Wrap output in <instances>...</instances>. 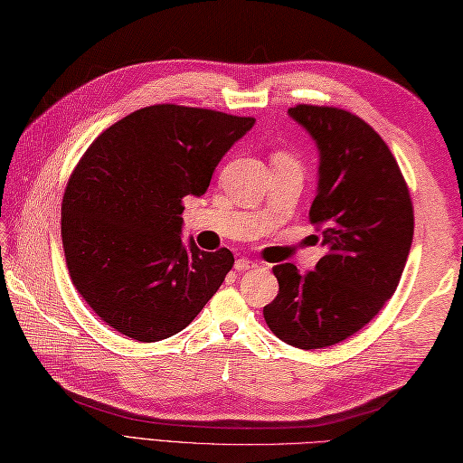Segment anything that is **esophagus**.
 <instances>
[{
  "instance_id": "esophagus-1",
  "label": "esophagus",
  "mask_w": 463,
  "mask_h": 463,
  "mask_svg": "<svg viewBox=\"0 0 463 463\" xmlns=\"http://www.w3.org/2000/svg\"><path fill=\"white\" fill-rule=\"evenodd\" d=\"M259 264L254 260H249V259H237L234 260V270L237 272H244V270H250V269H257Z\"/></svg>"
}]
</instances>
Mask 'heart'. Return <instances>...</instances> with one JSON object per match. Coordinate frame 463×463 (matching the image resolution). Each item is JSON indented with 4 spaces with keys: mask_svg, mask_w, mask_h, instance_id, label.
Segmentation results:
<instances>
[{
    "mask_svg": "<svg viewBox=\"0 0 463 463\" xmlns=\"http://www.w3.org/2000/svg\"><path fill=\"white\" fill-rule=\"evenodd\" d=\"M279 156H282V159H288V156H287V155H279Z\"/></svg>",
    "mask_w": 463,
    "mask_h": 463,
    "instance_id": "heart-1",
    "label": "heart"
}]
</instances>
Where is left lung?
<instances>
[{
	"instance_id": "left-lung-1",
	"label": "left lung",
	"mask_w": 463,
	"mask_h": 463,
	"mask_svg": "<svg viewBox=\"0 0 463 463\" xmlns=\"http://www.w3.org/2000/svg\"><path fill=\"white\" fill-rule=\"evenodd\" d=\"M288 115L318 149L310 221L326 254L307 274L277 264L279 297L262 312L282 342L314 350L346 340L392 298L414 239V211L394 155L366 121L317 105Z\"/></svg>"
}]
</instances>
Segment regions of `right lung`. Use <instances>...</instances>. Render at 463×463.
I'll use <instances>...</instances> for the list:
<instances>
[{
  "label": "right lung",
  "instance_id": "1",
  "mask_svg": "<svg viewBox=\"0 0 463 463\" xmlns=\"http://www.w3.org/2000/svg\"><path fill=\"white\" fill-rule=\"evenodd\" d=\"M252 125V117L151 105L85 151L63 194V250L75 288L111 328L137 342L165 340L219 290L232 252L183 242V199L206 193Z\"/></svg>",
  "mask_w": 463,
  "mask_h": 463
}]
</instances>
